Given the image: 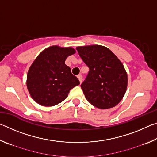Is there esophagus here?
Returning <instances> with one entry per match:
<instances>
[{"instance_id":"esophagus-1","label":"esophagus","mask_w":157,"mask_h":157,"mask_svg":"<svg viewBox=\"0 0 157 157\" xmlns=\"http://www.w3.org/2000/svg\"><path fill=\"white\" fill-rule=\"evenodd\" d=\"M78 78L79 81V82H80V84H81L82 82V75H81V74H79V75H78Z\"/></svg>"}]
</instances>
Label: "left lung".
<instances>
[{
	"label": "left lung",
	"instance_id": "1",
	"mask_svg": "<svg viewBox=\"0 0 157 157\" xmlns=\"http://www.w3.org/2000/svg\"><path fill=\"white\" fill-rule=\"evenodd\" d=\"M76 49L89 68L81 84L86 99L101 109L115 107L123 99L127 87V74L123 63L105 46L92 45Z\"/></svg>",
	"mask_w": 157,
	"mask_h": 157
}]
</instances>
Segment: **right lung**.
<instances>
[{
    "label": "right lung",
    "mask_w": 157,
    "mask_h": 157,
    "mask_svg": "<svg viewBox=\"0 0 157 157\" xmlns=\"http://www.w3.org/2000/svg\"><path fill=\"white\" fill-rule=\"evenodd\" d=\"M75 53L71 47L52 46L44 50L29 68L27 87L39 105L52 107L67 98L69 91L79 84L78 79L65 64L68 56Z\"/></svg>",
    "instance_id": "right-lung-1"
}]
</instances>
